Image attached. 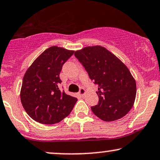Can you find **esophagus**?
<instances>
[{
    "instance_id": "obj_1",
    "label": "esophagus",
    "mask_w": 160,
    "mask_h": 160,
    "mask_svg": "<svg viewBox=\"0 0 160 160\" xmlns=\"http://www.w3.org/2000/svg\"><path fill=\"white\" fill-rule=\"evenodd\" d=\"M85 93H86V90L84 89V88H80V91H79V92H78V94L79 95H80V96H83L84 95H85Z\"/></svg>"
}]
</instances>
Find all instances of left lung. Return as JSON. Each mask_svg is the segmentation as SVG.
I'll return each instance as SVG.
<instances>
[{
    "label": "left lung",
    "mask_w": 160,
    "mask_h": 160,
    "mask_svg": "<svg viewBox=\"0 0 160 160\" xmlns=\"http://www.w3.org/2000/svg\"><path fill=\"white\" fill-rule=\"evenodd\" d=\"M74 56L98 87L99 101L92 111L104 122L118 120L128 114L135 101L136 84L128 67L101 46L86 47Z\"/></svg>",
    "instance_id": "obj_1"
}]
</instances>
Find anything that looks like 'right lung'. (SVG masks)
<instances>
[{
	"label": "right lung",
	"mask_w": 160,
	"mask_h": 160,
	"mask_svg": "<svg viewBox=\"0 0 160 160\" xmlns=\"http://www.w3.org/2000/svg\"><path fill=\"white\" fill-rule=\"evenodd\" d=\"M73 53V51L52 46L25 73L21 101L26 112L36 122L56 124L68 116L74 108L78 99L59 89L62 68Z\"/></svg>",
	"instance_id": "1"
}]
</instances>
